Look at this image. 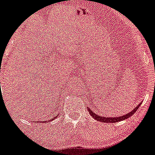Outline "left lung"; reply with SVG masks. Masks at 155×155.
Returning a JSON list of instances; mask_svg holds the SVG:
<instances>
[{
    "instance_id": "8db88e82",
    "label": "left lung",
    "mask_w": 155,
    "mask_h": 155,
    "mask_svg": "<svg viewBox=\"0 0 155 155\" xmlns=\"http://www.w3.org/2000/svg\"><path fill=\"white\" fill-rule=\"evenodd\" d=\"M141 104V103H140ZM140 104L137 105V107L135 109H133L132 111H131L130 113H129L128 114H126V115H122V116H118V117H104V116H101V115H98V114L95 113L94 112L92 111L91 109L87 108L88 110H89V113L92 115V117H93V118L96 119V120L98 121H101L103 122V123H116V122L120 121V120H125V119H127L130 117L132 116L134 113H135L136 111L137 110L139 107H140Z\"/></svg>"
}]
</instances>
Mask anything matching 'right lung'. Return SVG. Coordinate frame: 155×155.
<instances>
[{"mask_svg": "<svg viewBox=\"0 0 155 155\" xmlns=\"http://www.w3.org/2000/svg\"><path fill=\"white\" fill-rule=\"evenodd\" d=\"M55 118H56V117H54V118H53L52 119H51V120H49V121H51L53 119H54H54H55ZM47 121H48V120H44L43 122H47ZM37 122H38V121H37ZM41 122H42V121H41Z\"/></svg>", "mask_w": 155, "mask_h": 155, "instance_id": "obj_1", "label": "right lung"}]
</instances>
